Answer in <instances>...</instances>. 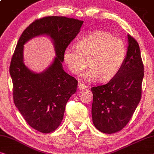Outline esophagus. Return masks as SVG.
Here are the masks:
<instances>
[{
  "label": "esophagus",
  "mask_w": 154,
  "mask_h": 154,
  "mask_svg": "<svg viewBox=\"0 0 154 154\" xmlns=\"http://www.w3.org/2000/svg\"><path fill=\"white\" fill-rule=\"evenodd\" d=\"M86 87H87V86L82 83H79V84H78V88H79V90H84L85 89Z\"/></svg>",
  "instance_id": "obj_1"
}]
</instances>
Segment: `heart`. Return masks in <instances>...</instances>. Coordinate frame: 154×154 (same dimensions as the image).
I'll use <instances>...</instances> for the list:
<instances>
[{
  "mask_svg": "<svg viewBox=\"0 0 154 154\" xmlns=\"http://www.w3.org/2000/svg\"><path fill=\"white\" fill-rule=\"evenodd\" d=\"M126 56V47L121 39L107 31H96L78 41L77 48L69 47L63 51V59L71 72L81 75L88 66L86 79L98 77L108 82L118 74Z\"/></svg>",
  "mask_w": 154,
  "mask_h": 154,
  "instance_id": "1",
  "label": "heart"
}]
</instances>
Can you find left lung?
I'll return each instance as SVG.
<instances>
[{"mask_svg":"<svg viewBox=\"0 0 154 154\" xmlns=\"http://www.w3.org/2000/svg\"><path fill=\"white\" fill-rule=\"evenodd\" d=\"M128 40L126 56L118 74L107 84L91 88L93 123L104 133L122 130L141 100L144 65L137 42L129 34Z\"/></svg>","mask_w":154,"mask_h":154,"instance_id":"left-lung-1","label":"left lung"}]
</instances>
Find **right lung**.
Returning a JSON list of instances; mask_svg holds the SVG:
<instances>
[{"label": "right lung", "instance_id": "add662e5", "mask_svg": "<svg viewBox=\"0 0 154 154\" xmlns=\"http://www.w3.org/2000/svg\"><path fill=\"white\" fill-rule=\"evenodd\" d=\"M83 22L58 16L37 19L23 31L12 55L10 73L14 103L30 126L42 133L59 126L66 103L77 91L78 82L65 72L62 62L64 50L79 33ZM41 34L53 39L57 57L46 71L35 73L23 63V45Z\"/></svg>", "mask_w": 154, "mask_h": 154}]
</instances>
